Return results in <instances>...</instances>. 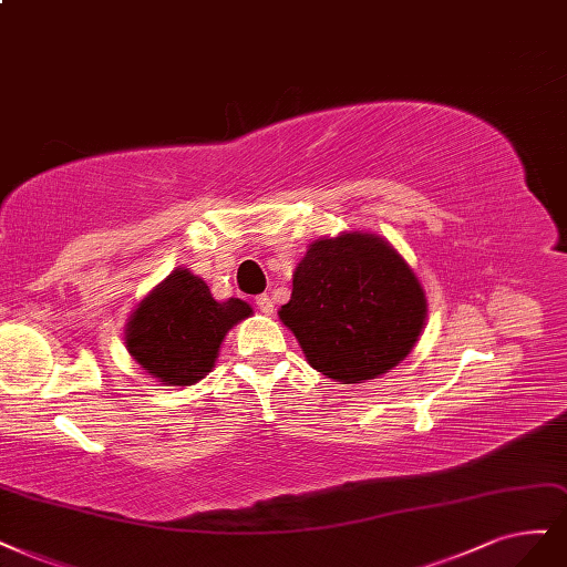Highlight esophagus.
Returning <instances> with one entry per match:
<instances>
[{"label":"esophagus","mask_w":567,"mask_h":567,"mask_svg":"<svg viewBox=\"0 0 567 567\" xmlns=\"http://www.w3.org/2000/svg\"><path fill=\"white\" fill-rule=\"evenodd\" d=\"M256 305H258V309L262 311V315H271V311H275V302H271V298L267 296V292H262V296L256 298Z\"/></svg>","instance_id":"1"}]
</instances>
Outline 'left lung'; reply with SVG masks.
Segmentation results:
<instances>
[{"mask_svg": "<svg viewBox=\"0 0 567 567\" xmlns=\"http://www.w3.org/2000/svg\"><path fill=\"white\" fill-rule=\"evenodd\" d=\"M279 319L307 363L340 384L375 380L413 351L426 319L415 271L378 234L309 244Z\"/></svg>", "mask_w": 567, "mask_h": 567, "instance_id": "left-lung-1", "label": "left lung"}]
</instances>
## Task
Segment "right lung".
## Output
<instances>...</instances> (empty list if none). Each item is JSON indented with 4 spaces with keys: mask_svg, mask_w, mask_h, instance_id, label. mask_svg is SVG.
Here are the masks:
<instances>
[{
    "mask_svg": "<svg viewBox=\"0 0 567 567\" xmlns=\"http://www.w3.org/2000/svg\"><path fill=\"white\" fill-rule=\"evenodd\" d=\"M250 315L248 302H218L204 279L178 267L133 309L124 340L145 373L162 384L189 386L216 365L227 330Z\"/></svg>",
    "mask_w": 567,
    "mask_h": 567,
    "instance_id": "add662e5",
    "label": "right lung"
}]
</instances>
